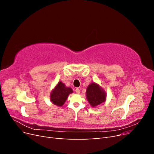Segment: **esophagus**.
I'll return each mask as SVG.
<instances>
[{
	"mask_svg": "<svg viewBox=\"0 0 154 154\" xmlns=\"http://www.w3.org/2000/svg\"><path fill=\"white\" fill-rule=\"evenodd\" d=\"M75 91H76V94H79L80 93V90L78 88H76V90H75Z\"/></svg>",
	"mask_w": 154,
	"mask_h": 154,
	"instance_id": "obj_1",
	"label": "esophagus"
}]
</instances>
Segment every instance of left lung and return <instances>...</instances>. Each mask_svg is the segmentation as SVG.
<instances>
[{
    "mask_svg": "<svg viewBox=\"0 0 154 154\" xmlns=\"http://www.w3.org/2000/svg\"><path fill=\"white\" fill-rule=\"evenodd\" d=\"M106 96L105 91L94 82L91 83L87 88V99L92 107H95L104 103L106 100Z\"/></svg>",
    "mask_w": 154,
    "mask_h": 154,
    "instance_id": "obj_1",
    "label": "left lung"
}]
</instances>
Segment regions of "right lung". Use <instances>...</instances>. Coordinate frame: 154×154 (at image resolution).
Returning a JSON list of instances; mask_svg holds the SVG:
<instances>
[{
  "label": "right lung",
  "instance_id": "right-lung-1",
  "mask_svg": "<svg viewBox=\"0 0 154 154\" xmlns=\"http://www.w3.org/2000/svg\"><path fill=\"white\" fill-rule=\"evenodd\" d=\"M72 92L71 88L67 87L62 82H59L51 92L50 100L54 105L62 106L67 100L69 95Z\"/></svg>",
  "mask_w": 154,
  "mask_h": 154
}]
</instances>
